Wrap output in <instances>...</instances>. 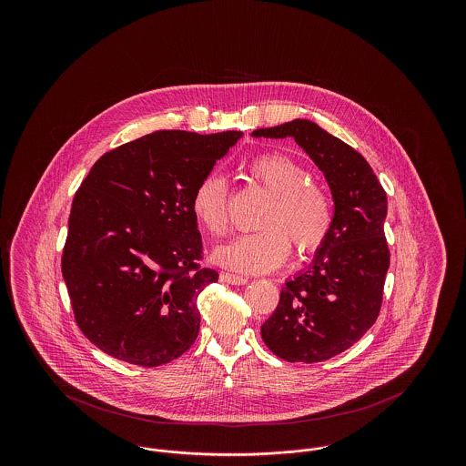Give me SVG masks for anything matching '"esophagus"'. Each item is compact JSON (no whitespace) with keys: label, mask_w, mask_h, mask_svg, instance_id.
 <instances>
[{"label":"esophagus","mask_w":466,"mask_h":466,"mask_svg":"<svg viewBox=\"0 0 466 466\" xmlns=\"http://www.w3.org/2000/svg\"><path fill=\"white\" fill-rule=\"evenodd\" d=\"M220 281L228 283V285H246V283H248V278L232 274V272H222V274H220Z\"/></svg>","instance_id":"1"}]
</instances>
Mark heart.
I'll return each mask as SVG.
<instances>
[{
  "label": "heart",
  "mask_w": 466,
  "mask_h": 466,
  "mask_svg": "<svg viewBox=\"0 0 466 466\" xmlns=\"http://www.w3.org/2000/svg\"><path fill=\"white\" fill-rule=\"evenodd\" d=\"M246 171L270 194L258 218L262 227L217 248L215 260L246 274H264L289 258V244L297 255L316 251L329 236L332 206L327 192L309 181L308 169L295 158L274 152L251 158ZM192 213L215 238L230 230L225 177L218 173L200 177L192 196Z\"/></svg>",
  "instance_id": "heart-1"
}]
</instances>
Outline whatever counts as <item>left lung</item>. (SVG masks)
I'll list each match as a JSON object with an SVG mask.
<instances>
[{
	"label": "left lung",
	"instance_id": "8db88e82",
	"mask_svg": "<svg viewBox=\"0 0 466 466\" xmlns=\"http://www.w3.org/2000/svg\"><path fill=\"white\" fill-rule=\"evenodd\" d=\"M253 136L293 137L332 192L327 239L312 264L285 283L278 308L262 325L274 355L293 363L325 361L351 348L379 316L390 267L386 192L361 154L310 120L297 118Z\"/></svg>",
	"mask_w": 466,
	"mask_h": 466
}]
</instances>
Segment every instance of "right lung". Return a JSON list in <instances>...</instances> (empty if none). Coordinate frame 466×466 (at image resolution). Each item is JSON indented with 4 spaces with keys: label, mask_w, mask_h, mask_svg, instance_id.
I'll list each match as a JSON object with an SVG mask.
<instances>
[{
    "label": "right lung",
    "mask_w": 466,
    "mask_h": 466,
    "mask_svg": "<svg viewBox=\"0 0 466 466\" xmlns=\"http://www.w3.org/2000/svg\"><path fill=\"white\" fill-rule=\"evenodd\" d=\"M243 136L157 131L106 152L71 204L63 278L78 329L106 355L158 367L198 339L200 267L192 213L200 177Z\"/></svg>",
    "instance_id": "obj_1"
}]
</instances>
